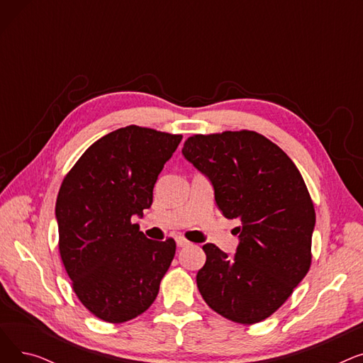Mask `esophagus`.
I'll list each match as a JSON object with an SVG mask.
<instances>
[{
	"mask_svg": "<svg viewBox=\"0 0 363 363\" xmlns=\"http://www.w3.org/2000/svg\"><path fill=\"white\" fill-rule=\"evenodd\" d=\"M177 244H178V247H186V245H189V241L185 240L184 237H177Z\"/></svg>",
	"mask_w": 363,
	"mask_h": 363,
	"instance_id": "esophagus-1",
	"label": "esophagus"
}]
</instances>
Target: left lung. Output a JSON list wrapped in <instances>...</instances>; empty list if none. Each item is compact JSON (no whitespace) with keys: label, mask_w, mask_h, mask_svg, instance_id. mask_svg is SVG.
Here are the masks:
<instances>
[{"label":"left lung","mask_w":363,"mask_h":363,"mask_svg":"<svg viewBox=\"0 0 363 363\" xmlns=\"http://www.w3.org/2000/svg\"><path fill=\"white\" fill-rule=\"evenodd\" d=\"M182 155L212 181L228 219H238L240 244L231 259L204 244L197 287L216 313L252 325L277 312L312 263L315 207L298 169L255 130L193 135Z\"/></svg>","instance_id":"1"}]
</instances>
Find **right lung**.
<instances>
[{
    "label": "right lung",
    "instance_id": "right-lung-1",
    "mask_svg": "<svg viewBox=\"0 0 363 363\" xmlns=\"http://www.w3.org/2000/svg\"><path fill=\"white\" fill-rule=\"evenodd\" d=\"M182 135L137 125L95 141L65 177L55 203L59 252L72 289L101 320L144 313L175 256L174 238H147L143 216L152 188Z\"/></svg>",
    "mask_w": 363,
    "mask_h": 363
}]
</instances>
